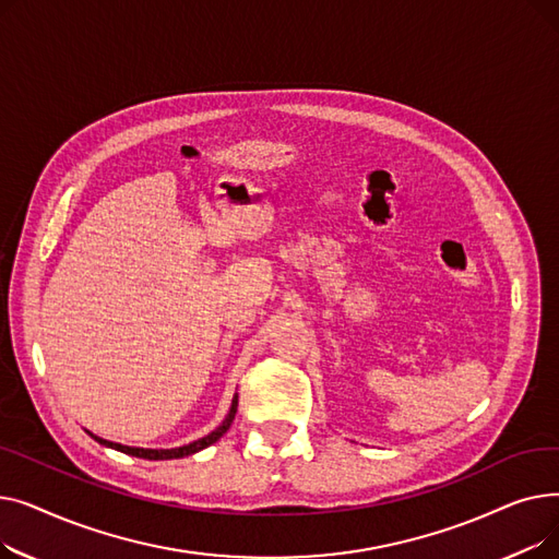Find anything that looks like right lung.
I'll use <instances>...</instances> for the list:
<instances>
[{
  "label": "right lung",
  "mask_w": 559,
  "mask_h": 559,
  "mask_svg": "<svg viewBox=\"0 0 559 559\" xmlns=\"http://www.w3.org/2000/svg\"><path fill=\"white\" fill-rule=\"evenodd\" d=\"M235 413H238V396L233 399V405H230V409H228V415H226V419L222 421V426H219L217 430H213L211 435H205V437L197 439V442H192V444H188V447H181V449H169V451H154V449L122 447V444H112V442H108V439H102V437H97V435H91V437H95V442H99V444H104V447H110V449H115V451H122V453H127V455L142 457V460H174V457H188V455H192V453H197V451H201V449H205V447L215 444L217 439H219V437L230 428V424H233V419H235Z\"/></svg>",
  "instance_id": "right-lung-1"
}]
</instances>
